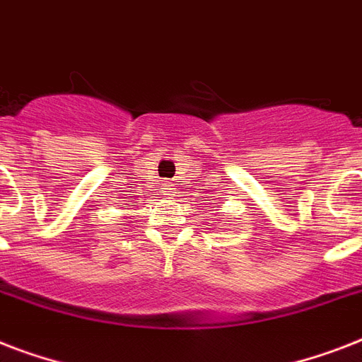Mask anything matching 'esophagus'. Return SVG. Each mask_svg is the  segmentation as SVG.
Returning a JSON list of instances; mask_svg holds the SVG:
<instances>
[{
    "label": "esophagus",
    "instance_id": "34e87169",
    "mask_svg": "<svg viewBox=\"0 0 362 362\" xmlns=\"http://www.w3.org/2000/svg\"><path fill=\"white\" fill-rule=\"evenodd\" d=\"M161 189L165 192V195H173V189H175V187H173V182L163 180V184H161Z\"/></svg>",
    "mask_w": 362,
    "mask_h": 362
}]
</instances>
